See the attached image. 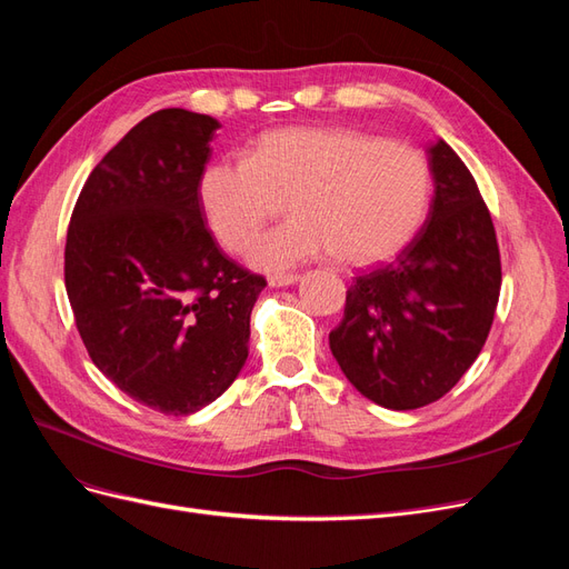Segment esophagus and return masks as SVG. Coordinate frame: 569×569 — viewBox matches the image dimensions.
I'll use <instances>...</instances> for the list:
<instances>
[{"label": "esophagus", "mask_w": 569, "mask_h": 569, "mask_svg": "<svg viewBox=\"0 0 569 569\" xmlns=\"http://www.w3.org/2000/svg\"><path fill=\"white\" fill-rule=\"evenodd\" d=\"M295 282H299V274H295V272H287V274L280 272V274H270V278H268L270 287H289Z\"/></svg>", "instance_id": "34e87169"}]
</instances>
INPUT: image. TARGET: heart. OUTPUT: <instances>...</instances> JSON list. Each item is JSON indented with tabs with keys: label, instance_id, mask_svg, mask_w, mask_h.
I'll return each mask as SVG.
<instances>
[{
	"label": "heart",
	"instance_id": "b5f03b06",
	"mask_svg": "<svg viewBox=\"0 0 569 569\" xmlns=\"http://www.w3.org/2000/svg\"><path fill=\"white\" fill-rule=\"evenodd\" d=\"M429 184L416 149L351 128L291 126L258 137L247 157L206 166L199 206L218 242L242 253L289 199L295 218L251 249L249 261L261 270L327 253L366 268L389 261L416 237Z\"/></svg>",
	"mask_w": 569,
	"mask_h": 569
}]
</instances>
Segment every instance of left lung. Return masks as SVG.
<instances>
[{
    "label": "left lung",
    "instance_id": "left-lung-1",
    "mask_svg": "<svg viewBox=\"0 0 569 569\" xmlns=\"http://www.w3.org/2000/svg\"><path fill=\"white\" fill-rule=\"evenodd\" d=\"M435 199L396 261L347 291L330 349L347 380L377 406L412 410L451 391L489 337L501 253L485 199L458 153L429 147Z\"/></svg>",
    "mask_w": 569,
    "mask_h": 569
}]
</instances>
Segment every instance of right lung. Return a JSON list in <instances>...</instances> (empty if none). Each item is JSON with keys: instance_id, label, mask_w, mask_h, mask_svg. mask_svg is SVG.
<instances>
[{"instance_id": "right-lung-1", "label": "right lung", "mask_w": 569, "mask_h": 569, "mask_svg": "<svg viewBox=\"0 0 569 569\" xmlns=\"http://www.w3.org/2000/svg\"><path fill=\"white\" fill-rule=\"evenodd\" d=\"M218 128L184 109L147 116L97 163L66 237V291L92 363L166 416L237 380L266 287L203 226L199 178Z\"/></svg>"}]
</instances>
